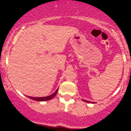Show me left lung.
<instances>
[{"label": "left lung", "instance_id": "obj_1", "mask_svg": "<svg viewBox=\"0 0 131 131\" xmlns=\"http://www.w3.org/2000/svg\"><path fill=\"white\" fill-rule=\"evenodd\" d=\"M84 100V101L85 102H88V103H93V102H90V101H88V100Z\"/></svg>", "mask_w": 131, "mask_h": 131}]
</instances>
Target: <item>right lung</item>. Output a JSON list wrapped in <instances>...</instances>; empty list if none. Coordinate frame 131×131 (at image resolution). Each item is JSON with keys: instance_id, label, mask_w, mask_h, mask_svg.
<instances>
[{"instance_id": "add662e5", "label": "right lung", "mask_w": 131, "mask_h": 131, "mask_svg": "<svg viewBox=\"0 0 131 131\" xmlns=\"http://www.w3.org/2000/svg\"><path fill=\"white\" fill-rule=\"evenodd\" d=\"M58 89H57V91L53 93V94H51L50 95L47 96V97H29V96H27L28 98L32 99V100H36V101H39V102H42V101H47V100H51L52 99H53L55 95H56L57 92H58Z\"/></svg>"}]
</instances>
